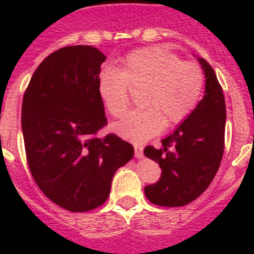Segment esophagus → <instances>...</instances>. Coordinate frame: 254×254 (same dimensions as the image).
Segmentation results:
<instances>
[{"label":"esophagus","mask_w":254,"mask_h":254,"mask_svg":"<svg viewBox=\"0 0 254 254\" xmlns=\"http://www.w3.org/2000/svg\"><path fill=\"white\" fill-rule=\"evenodd\" d=\"M143 147L141 145H134V157L135 158H142Z\"/></svg>","instance_id":"34e87169"}]
</instances>
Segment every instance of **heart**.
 <instances>
[{
	"instance_id": "obj_1",
	"label": "heart",
	"mask_w": 254,
	"mask_h": 254,
	"mask_svg": "<svg viewBox=\"0 0 254 254\" xmlns=\"http://www.w3.org/2000/svg\"><path fill=\"white\" fill-rule=\"evenodd\" d=\"M127 87H142L143 109L130 112L111 125L119 137L142 143L158 134L163 125H175L190 116L200 101L204 75L196 63L154 46L134 50L120 61L119 68H104L97 76V93L113 117H121L129 105Z\"/></svg>"
}]
</instances>
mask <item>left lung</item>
<instances>
[{
    "instance_id": "1",
    "label": "left lung",
    "mask_w": 254,
    "mask_h": 254,
    "mask_svg": "<svg viewBox=\"0 0 254 254\" xmlns=\"http://www.w3.org/2000/svg\"><path fill=\"white\" fill-rule=\"evenodd\" d=\"M205 77L203 99L187 119L162 139V147H145V155L159 163L158 182L145 187L151 203L181 207L204 192L216 175L224 153L225 100L216 73L197 58Z\"/></svg>"
}]
</instances>
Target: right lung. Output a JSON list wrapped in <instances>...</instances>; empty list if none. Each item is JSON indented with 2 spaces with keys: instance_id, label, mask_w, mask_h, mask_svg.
<instances>
[{
  "instance_id": "right-lung-1",
  "label": "right lung",
  "mask_w": 254,
  "mask_h": 254,
  "mask_svg": "<svg viewBox=\"0 0 254 254\" xmlns=\"http://www.w3.org/2000/svg\"><path fill=\"white\" fill-rule=\"evenodd\" d=\"M107 57L92 46L50 54L22 103V134L34 181L62 208L87 212L104 204L113 175L133 158L130 143L96 133L107 125L97 76Z\"/></svg>"
}]
</instances>
